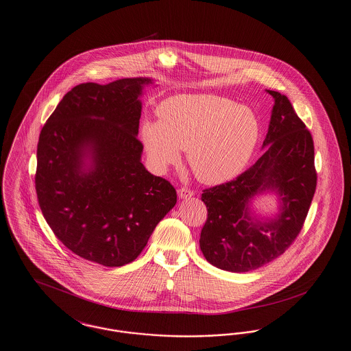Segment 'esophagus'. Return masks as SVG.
<instances>
[{
  "label": "esophagus",
  "mask_w": 351,
  "mask_h": 351,
  "mask_svg": "<svg viewBox=\"0 0 351 351\" xmlns=\"http://www.w3.org/2000/svg\"><path fill=\"white\" fill-rule=\"evenodd\" d=\"M178 195H179V197L180 199H189V197H192L193 196V191H191V189H188V188H180L179 191H178Z\"/></svg>",
  "instance_id": "esophagus-1"
}]
</instances>
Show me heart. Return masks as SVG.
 <instances>
[{"label": "heart", "instance_id": "heart-1", "mask_svg": "<svg viewBox=\"0 0 351 351\" xmlns=\"http://www.w3.org/2000/svg\"><path fill=\"white\" fill-rule=\"evenodd\" d=\"M159 122L141 129L152 166L165 169L180 150L202 183L219 184L246 167L261 136V122L250 108L210 95H178L158 106Z\"/></svg>", "mask_w": 351, "mask_h": 351}]
</instances>
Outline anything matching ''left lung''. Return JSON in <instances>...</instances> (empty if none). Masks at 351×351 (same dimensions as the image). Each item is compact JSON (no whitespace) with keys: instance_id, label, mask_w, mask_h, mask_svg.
Here are the masks:
<instances>
[{"instance_id":"1","label":"left lung","mask_w":351,"mask_h":351,"mask_svg":"<svg viewBox=\"0 0 351 351\" xmlns=\"http://www.w3.org/2000/svg\"><path fill=\"white\" fill-rule=\"evenodd\" d=\"M267 93L275 104L262 156L237 179L201 195L208 209L201 251L210 265L230 272L252 271L280 256L300 233L316 191L312 135L284 95ZM265 193L278 197L280 210L271 218L250 208Z\"/></svg>"}]
</instances>
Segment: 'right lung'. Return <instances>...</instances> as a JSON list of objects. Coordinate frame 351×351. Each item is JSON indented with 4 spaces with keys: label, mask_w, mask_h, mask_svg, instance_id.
<instances>
[{
    "label": "right lung",
    "mask_w": 351,
    "mask_h": 351,
    "mask_svg": "<svg viewBox=\"0 0 351 351\" xmlns=\"http://www.w3.org/2000/svg\"><path fill=\"white\" fill-rule=\"evenodd\" d=\"M150 77L72 88L43 126L35 189L43 217L72 252L105 267L136 259L176 191L142 165L136 139Z\"/></svg>",
    "instance_id": "1"
}]
</instances>
